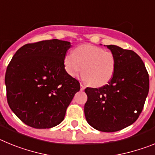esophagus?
Here are the masks:
<instances>
[{
	"instance_id": "34e87169",
	"label": "esophagus",
	"mask_w": 155,
	"mask_h": 155,
	"mask_svg": "<svg viewBox=\"0 0 155 155\" xmlns=\"http://www.w3.org/2000/svg\"><path fill=\"white\" fill-rule=\"evenodd\" d=\"M84 88H85V87H84V85L82 83H81V91H84Z\"/></svg>"
}]
</instances>
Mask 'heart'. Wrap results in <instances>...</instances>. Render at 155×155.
I'll return each instance as SVG.
<instances>
[{
	"label": "heart",
	"mask_w": 155,
	"mask_h": 155,
	"mask_svg": "<svg viewBox=\"0 0 155 155\" xmlns=\"http://www.w3.org/2000/svg\"><path fill=\"white\" fill-rule=\"evenodd\" d=\"M64 64L70 76L76 78L82 72L88 84L101 87L112 80L117 62L116 56L111 51L94 45L84 44L75 48L73 53H67Z\"/></svg>",
	"instance_id": "obj_1"
}]
</instances>
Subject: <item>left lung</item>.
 <instances>
[{"label": "left lung", "instance_id": "left-lung-1", "mask_svg": "<svg viewBox=\"0 0 155 155\" xmlns=\"http://www.w3.org/2000/svg\"><path fill=\"white\" fill-rule=\"evenodd\" d=\"M116 58L112 80L102 87H86L87 122L102 132H115L134 124L149 91V74L140 57L131 50L106 46Z\"/></svg>", "mask_w": 155, "mask_h": 155}]
</instances>
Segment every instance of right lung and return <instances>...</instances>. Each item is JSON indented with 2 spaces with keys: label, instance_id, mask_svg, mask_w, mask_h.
Wrapping results in <instances>:
<instances>
[{
  "label": "right lung",
  "instance_id": "add662e5",
  "mask_svg": "<svg viewBox=\"0 0 155 155\" xmlns=\"http://www.w3.org/2000/svg\"><path fill=\"white\" fill-rule=\"evenodd\" d=\"M71 42L50 39L28 43L17 50L5 74L7 100L26 125L51 128L64 120L80 83L64 69Z\"/></svg>",
  "mask_w": 155,
  "mask_h": 155
}]
</instances>
